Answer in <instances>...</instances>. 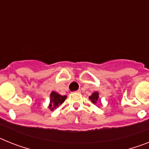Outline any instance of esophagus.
I'll return each mask as SVG.
<instances>
[{"instance_id":"1","label":"esophagus","mask_w":149,"mask_h":149,"mask_svg":"<svg viewBox=\"0 0 149 149\" xmlns=\"http://www.w3.org/2000/svg\"><path fill=\"white\" fill-rule=\"evenodd\" d=\"M76 92H77V93H80L81 91H80V90H77V91Z\"/></svg>"}]
</instances>
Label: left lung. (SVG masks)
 Returning a JSON list of instances; mask_svg holds the SVG:
<instances>
[{"label": "left lung", "mask_w": 149, "mask_h": 149, "mask_svg": "<svg viewBox=\"0 0 149 149\" xmlns=\"http://www.w3.org/2000/svg\"><path fill=\"white\" fill-rule=\"evenodd\" d=\"M88 98H89V99L91 100V102L93 104H97L98 101L101 102V99H100L99 98V93H98V92H93V93L92 94V95H90L89 97H88Z\"/></svg>", "instance_id": "obj_1"}]
</instances>
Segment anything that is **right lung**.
<instances>
[{
  "instance_id": "right-lung-1",
  "label": "right lung",
  "mask_w": 149,
  "mask_h": 149,
  "mask_svg": "<svg viewBox=\"0 0 149 149\" xmlns=\"http://www.w3.org/2000/svg\"><path fill=\"white\" fill-rule=\"evenodd\" d=\"M50 98H51V100H50L48 108L51 111H53V110L56 109L57 107H59L61 104L64 102V101L67 98V96L61 95L57 92L53 91V92H51V95H50Z\"/></svg>"
}]
</instances>
